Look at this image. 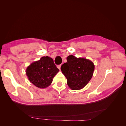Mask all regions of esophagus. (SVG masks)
<instances>
[{
  "mask_svg": "<svg viewBox=\"0 0 126 126\" xmlns=\"http://www.w3.org/2000/svg\"><path fill=\"white\" fill-rule=\"evenodd\" d=\"M61 66H62V64H60V65L57 66V68H58L59 70H60V67H61Z\"/></svg>",
  "mask_w": 126,
  "mask_h": 126,
  "instance_id": "1",
  "label": "esophagus"
}]
</instances>
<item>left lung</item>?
<instances>
[{
  "mask_svg": "<svg viewBox=\"0 0 126 126\" xmlns=\"http://www.w3.org/2000/svg\"><path fill=\"white\" fill-rule=\"evenodd\" d=\"M67 60V63L61 66V70L67 79L68 86L74 90L82 89L93 77L94 63L89 59L77 58L73 55L68 56Z\"/></svg>",
  "mask_w": 126,
  "mask_h": 126,
  "instance_id": "8db88e82",
  "label": "left lung"
}]
</instances>
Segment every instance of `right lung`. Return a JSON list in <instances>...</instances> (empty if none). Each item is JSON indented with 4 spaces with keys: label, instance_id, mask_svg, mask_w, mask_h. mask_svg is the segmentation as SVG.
Listing matches in <instances>:
<instances>
[{
    "label": "right lung",
    "instance_id": "right-lung-1",
    "mask_svg": "<svg viewBox=\"0 0 126 126\" xmlns=\"http://www.w3.org/2000/svg\"><path fill=\"white\" fill-rule=\"evenodd\" d=\"M59 71L53 59L44 56L28 66L26 74L30 82L38 88L44 89L51 85L53 78Z\"/></svg>",
    "mask_w": 126,
    "mask_h": 126
}]
</instances>
